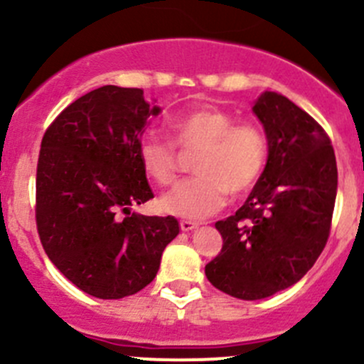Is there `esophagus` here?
I'll return each mask as SVG.
<instances>
[{"label": "esophagus", "mask_w": 364, "mask_h": 364, "mask_svg": "<svg viewBox=\"0 0 364 364\" xmlns=\"http://www.w3.org/2000/svg\"><path fill=\"white\" fill-rule=\"evenodd\" d=\"M179 228H181V231H192V229L197 228V222L179 220Z\"/></svg>", "instance_id": "34e87169"}]
</instances>
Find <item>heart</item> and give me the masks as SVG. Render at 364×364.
Segmentation results:
<instances>
[{
  "instance_id": "b5f03b06",
  "label": "heart",
  "mask_w": 364,
  "mask_h": 364,
  "mask_svg": "<svg viewBox=\"0 0 364 364\" xmlns=\"http://www.w3.org/2000/svg\"><path fill=\"white\" fill-rule=\"evenodd\" d=\"M174 142L158 133H144L139 160L144 172L160 186L178 179L181 149H199L193 160L196 178L176 186L161 199L172 215L203 218L220 210L232 196H243L257 185L268 164V136L254 121H236L232 114L215 105H200L168 121Z\"/></svg>"
}]
</instances>
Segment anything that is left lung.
<instances>
[{
	"instance_id": "obj_1",
	"label": "left lung",
	"mask_w": 364,
	"mask_h": 364,
	"mask_svg": "<svg viewBox=\"0 0 364 364\" xmlns=\"http://www.w3.org/2000/svg\"><path fill=\"white\" fill-rule=\"evenodd\" d=\"M268 136V164L245 204L218 220L222 250L204 272L242 301L270 297L304 277L326 247L338 188L326 129L288 97L264 92L254 105Z\"/></svg>"
}]
</instances>
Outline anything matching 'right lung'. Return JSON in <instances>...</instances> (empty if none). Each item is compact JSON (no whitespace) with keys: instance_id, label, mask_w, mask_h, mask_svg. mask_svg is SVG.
<instances>
[{"instance_id":"1","label":"right lung","mask_w":364,"mask_h":364,"mask_svg":"<svg viewBox=\"0 0 364 364\" xmlns=\"http://www.w3.org/2000/svg\"><path fill=\"white\" fill-rule=\"evenodd\" d=\"M142 88L105 85L70 103L42 136L35 220L51 263L85 294L122 299L156 277L174 217L129 208L153 199L139 160L151 115Z\"/></svg>"}]
</instances>
